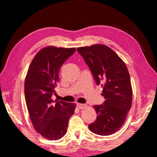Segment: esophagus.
<instances>
[{"label":"esophagus","instance_id":"34e87169","mask_svg":"<svg viewBox=\"0 0 157 157\" xmlns=\"http://www.w3.org/2000/svg\"><path fill=\"white\" fill-rule=\"evenodd\" d=\"M77 106H78L79 109H84V108H85L86 107V106L84 104H79L78 103L77 104Z\"/></svg>","mask_w":157,"mask_h":157}]
</instances>
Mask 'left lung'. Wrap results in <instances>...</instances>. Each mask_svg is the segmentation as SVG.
Listing matches in <instances>:
<instances>
[{
	"label": "left lung",
	"instance_id": "1",
	"mask_svg": "<svg viewBox=\"0 0 157 157\" xmlns=\"http://www.w3.org/2000/svg\"><path fill=\"white\" fill-rule=\"evenodd\" d=\"M77 51L89 67L97 85L103 87L105 101L95 105V121L88 125L97 135H112L121 127L132 105V90L130 74L123 60L104 44L79 47Z\"/></svg>",
	"mask_w": 157,
	"mask_h": 157
}]
</instances>
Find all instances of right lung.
I'll list each match as a JSON object with an SVG mask.
<instances>
[{"label":"right lung","instance_id":"1","mask_svg":"<svg viewBox=\"0 0 157 157\" xmlns=\"http://www.w3.org/2000/svg\"><path fill=\"white\" fill-rule=\"evenodd\" d=\"M75 48H43L34 57L25 78V97L35 130L44 138L58 140L67 131L75 104L53 101L59 70Z\"/></svg>","mask_w":157,"mask_h":157}]
</instances>
